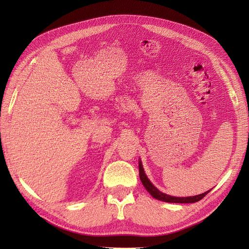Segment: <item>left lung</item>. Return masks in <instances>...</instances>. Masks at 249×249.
Masks as SVG:
<instances>
[{
  "mask_svg": "<svg viewBox=\"0 0 249 249\" xmlns=\"http://www.w3.org/2000/svg\"><path fill=\"white\" fill-rule=\"evenodd\" d=\"M139 177H140V179L142 182V185L144 186V188L147 190V192L150 195H152L154 198L165 201V202H175V203L196 202V201L202 199L210 192V190H209V191L202 193V194L195 195V196H188V197H177V196H171V195H168V194H165V193L158 190L157 188L152 184V182H150V180L148 179V178L146 177L145 172H144V169H143L141 161H139Z\"/></svg>",
  "mask_w": 249,
  "mask_h": 249,
  "instance_id": "8db88e82",
  "label": "left lung"
}]
</instances>
